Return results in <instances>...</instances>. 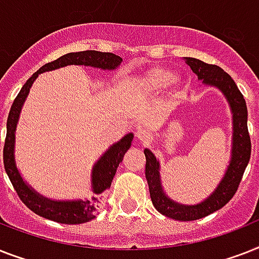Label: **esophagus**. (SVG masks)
I'll use <instances>...</instances> for the list:
<instances>
[{"instance_id": "1", "label": "esophagus", "mask_w": 259, "mask_h": 259, "mask_svg": "<svg viewBox=\"0 0 259 259\" xmlns=\"http://www.w3.org/2000/svg\"><path fill=\"white\" fill-rule=\"evenodd\" d=\"M136 138H138L140 142L147 143L148 140H150V134H148L147 131H144V130H139V131L136 132Z\"/></svg>"}]
</instances>
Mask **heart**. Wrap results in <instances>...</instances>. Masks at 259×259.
Listing matches in <instances>:
<instances>
[{
    "label": "heart",
    "mask_w": 259,
    "mask_h": 259,
    "mask_svg": "<svg viewBox=\"0 0 259 259\" xmlns=\"http://www.w3.org/2000/svg\"><path fill=\"white\" fill-rule=\"evenodd\" d=\"M177 80L178 76L175 72L165 69V68H155L146 76L144 81H143V87H144L146 92L158 94L175 84Z\"/></svg>",
    "instance_id": "heart-1"
}]
</instances>
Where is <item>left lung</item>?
<instances>
[{
    "mask_svg": "<svg viewBox=\"0 0 259 259\" xmlns=\"http://www.w3.org/2000/svg\"><path fill=\"white\" fill-rule=\"evenodd\" d=\"M191 71L203 80V84L218 88L229 101L233 112V148L231 158L225 177L215 188L211 195L198 204H181L169 199L163 191L159 162L150 150H144L146 155V179L150 188L152 204L160 214L175 221H195L207 217L211 212L222 208L237 192L243 172L251 155V142L247 130V107L243 95L238 90L234 80L222 68L212 64H206L198 59L185 57Z\"/></svg>",
    "mask_w": 259,
    "mask_h": 259,
    "instance_id": "1",
    "label": "left lung"
}]
</instances>
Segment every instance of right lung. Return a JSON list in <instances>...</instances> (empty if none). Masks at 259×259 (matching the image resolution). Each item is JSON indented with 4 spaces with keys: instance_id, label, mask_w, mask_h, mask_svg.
<instances>
[{
    "instance_id": "obj_1",
    "label": "right lung",
    "mask_w": 259,
    "mask_h": 259,
    "mask_svg": "<svg viewBox=\"0 0 259 259\" xmlns=\"http://www.w3.org/2000/svg\"><path fill=\"white\" fill-rule=\"evenodd\" d=\"M123 59L119 56L108 53V52L97 51H84L72 52L61 56L55 61L48 63L33 73L32 77L24 84L20 94L14 99L12 108H10L8 121H6V139L4 146V165L5 171L9 177L14 190L20 196V199L28 208L36 212L40 217L55 221L59 223L67 225H78V223L90 222L91 219L96 218L99 206H100L101 195L104 194L107 188L111 187L113 177L116 169L124 158V154L130 150L134 134H128L120 139L119 142L112 144L108 150L105 151L94 165L92 169V194L90 199L77 200H52L45 196L40 195L34 191L29 185H26L22 177L18 172L16 160H14V143H16V128H17L18 117L21 112L25 99L28 96L30 87L37 76L42 72L53 71L57 68L67 67V65H84V67H94L104 71H113L121 64Z\"/></svg>"
}]
</instances>
